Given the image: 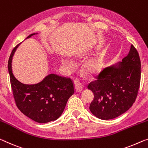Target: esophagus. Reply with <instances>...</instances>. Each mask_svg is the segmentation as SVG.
Masks as SVG:
<instances>
[{
  "instance_id": "obj_1",
  "label": "esophagus",
  "mask_w": 148,
  "mask_h": 148,
  "mask_svg": "<svg viewBox=\"0 0 148 148\" xmlns=\"http://www.w3.org/2000/svg\"><path fill=\"white\" fill-rule=\"evenodd\" d=\"M82 90H83V86L80 83V82L77 80L75 81V92H80Z\"/></svg>"
}]
</instances>
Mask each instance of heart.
Listing matches in <instances>:
<instances>
[{
	"mask_svg": "<svg viewBox=\"0 0 148 148\" xmlns=\"http://www.w3.org/2000/svg\"><path fill=\"white\" fill-rule=\"evenodd\" d=\"M61 63L65 71L71 73L74 69L75 63L68 58H62L61 59ZM103 66V60L100 58H93L90 59L86 62L85 68L86 71L90 73H95L99 71Z\"/></svg>",
	"mask_w": 148,
	"mask_h": 148,
	"instance_id": "heart-1",
	"label": "heart"
}]
</instances>
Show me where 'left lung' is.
<instances>
[{
    "label": "left lung",
    "instance_id": "left-lung-1",
    "mask_svg": "<svg viewBox=\"0 0 148 148\" xmlns=\"http://www.w3.org/2000/svg\"><path fill=\"white\" fill-rule=\"evenodd\" d=\"M141 78L138 52L131 45L129 53L114 65L102 71L88 85L94 94L89 109L101 120L115 119L126 112L137 97Z\"/></svg>",
    "mask_w": 148,
    "mask_h": 148
}]
</instances>
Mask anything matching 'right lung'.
<instances>
[{
  "label": "right lung",
  "instance_id": "1",
  "mask_svg": "<svg viewBox=\"0 0 148 148\" xmlns=\"http://www.w3.org/2000/svg\"><path fill=\"white\" fill-rule=\"evenodd\" d=\"M37 34L34 33L27 38ZM16 46L8 60L13 95L19 110L29 119L38 123H47L60 117L66 106L68 99L74 93V87L69 78L51 73L42 81L33 85L20 82L14 75L12 61Z\"/></svg>",
  "mask_w": 148,
  "mask_h": 148
}]
</instances>
